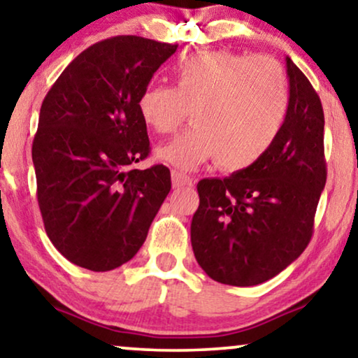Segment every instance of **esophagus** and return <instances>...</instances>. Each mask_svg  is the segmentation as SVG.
Segmentation results:
<instances>
[{"label": "esophagus", "instance_id": "obj_1", "mask_svg": "<svg viewBox=\"0 0 358 358\" xmlns=\"http://www.w3.org/2000/svg\"><path fill=\"white\" fill-rule=\"evenodd\" d=\"M171 183H173V188H183V187H189L193 183L192 176L183 173L180 170H171Z\"/></svg>", "mask_w": 358, "mask_h": 358}]
</instances>
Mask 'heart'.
<instances>
[{
	"instance_id": "1",
	"label": "heart",
	"mask_w": 358,
	"mask_h": 358,
	"mask_svg": "<svg viewBox=\"0 0 358 358\" xmlns=\"http://www.w3.org/2000/svg\"><path fill=\"white\" fill-rule=\"evenodd\" d=\"M171 82V88L147 85L137 111L150 131L170 134L192 109V129L157 149V157L176 169L193 170L213 159L226 171L249 169L287 121L288 83L271 57L198 52L176 62Z\"/></svg>"
}]
</instances>
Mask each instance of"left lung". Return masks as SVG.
Listing matches in <instances>:
<instances>
[{"label": "left lung", "mask_w": 358, "mask_h": 358, "mask_svg": "<svg viewBox=\"0 0 358 358\" xmlns=\"http://www.w3.org/2000/svg\"><path fill=\"white\" fill-rule=\"evenodd\" d=\"M287 71L288 116L270 150L249 169L198 183L192 245L214 282L264 283L296 260L311 241L327 178L324 111L316 90L289 57Z\"/></svg>", "instance_id": "1"}]
</instances>
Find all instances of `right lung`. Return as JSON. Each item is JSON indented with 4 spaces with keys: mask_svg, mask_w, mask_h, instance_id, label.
I'll list each match as a JSON object with an SVG mask.
<instances>
[{
    "mask_svg": "<svg viewBox=\"0 0 358 358\" xmlns=\"http://www.w3.org/2000/svg\"><path fill=\"white\" fill-rule=\"evenodd\" d=\"M176 47L139 36L96 42L42 101L32 142L37 203L71 264L108 271L129 262L170 192L166 166H131L150 152L137 98Z\"/></svg>",
    "mask_w": 358,
    "mask_h": 358,
    "instance_id": "obj_1",
    "label": "right lung"
}]
</instances>
